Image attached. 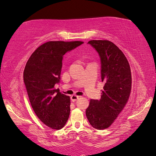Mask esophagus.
I'll use <instances>...</instances> for the list:
<instances>
[{
  "mask_svg": "<svg viewBox=\"0 0 156 156\" xmlns=\"http://www.w3.org/2000/svg\"><path fill=\"white\" fill-rule=\"evenodd\" d=\"M71 100L72 101H76V100L77 99H80V97H79V96H76V95H72V96H71Z\"/></svg>",
  "mask_w": 156,
  "mask_h": 156,
  "instance_id": "esophagus-1",
  "label": "esophagus"
}]
</instances>
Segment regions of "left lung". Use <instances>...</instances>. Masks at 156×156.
Listing matches in <instances>:
<instances>
[{
    "label": "left lung",
    "mask_w": 156,
    "mask_h": 156,
    "mask_svg": "<svg viewBox=\"0 0 156 156\" xmlns=\"http://www.w3.org/2000/svg\"><path fill=\"white\" fill-rule=\"evenodd\" d=\"M101 58L104 89L99 100L91 99L86 110L89 122L98 130L110 126L122 112L131 91V68L122 51L109 40L88 42Z\"/></svg>",
    "instance_id": "8db88e82"
}]
</instances>
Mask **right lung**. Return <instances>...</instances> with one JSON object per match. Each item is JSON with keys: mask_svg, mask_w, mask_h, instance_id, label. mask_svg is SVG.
<instances>
[{"mask_svg": "<svg viewBox=\"0 0 156 156\" xmlns=\"http://www.w3.org/2000/svg\"><path fill=\"white\" fill-rule=\"evenodd\" d=\"M84 43L82 41H49L35 50L27 60L23 80L34 112L48 127L65 126L70 113V98L59 92L63 55Z\"/></svg>", "mask_w": 156, "mask_h": 156, "instance_id": "right-lung-1", "label": "right lung"}]
</instances>
